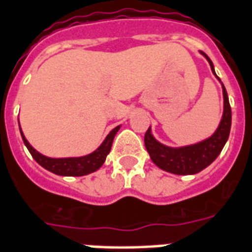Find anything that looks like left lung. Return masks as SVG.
<instances>
[{
    "label": "left lung",
    "instance_id": "8db88e82",
    "mask_svg": "<svg viewBox=\"0 0 252 252\" xmlns=\"http://www.w3.org/2000/svg\"><path fill=\"white\" fill-rule=\"evenodd\" d=\"M199 53L206 58L213 74L217 76L214 64L210 61V58L202 51H199ZM217 79L220 82L218 76H217ZM220 84H222V92H223V115L220 119V126L210 137H207L199 143L185 145V147H168L155 139V136L152 134L151 126H149V129L147 130L145 137H144V143H145V148L151 156V160L155 162L156 166L165 172L180 174V176L195 174V173H199L201 170L207 168L217 157L220 156L224 144L227 141L230 128H231V107L228 103L226 88L222 82Z\"/></svg>",
    "mask_w": 252,
    "mask_h": 252
}]
</instances>
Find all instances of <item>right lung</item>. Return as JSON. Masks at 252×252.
Masks as SVG:
<instances>
[{"instance_id": "obj_1", "label": "right lung", "mask_w": 252, "mask_h": 252, "mask_svg": "<svg viewBox=\"0 0 252 252\" xmlns=\"http://www.w3.org/2000/svg\"><path fill=\"white\" fill-rule=\"evenodd\" d=\"M19 124V120H18ZM120 126H118L116 128H113L104 141L99 145V148H96L95 151L86 155V156L80 157H61V158H55V157H47L45 155H42L38 151H35L34 148L30 145L26 137H25L24 132L19 126V132L24 140V144L30 152V155L32 158L41 165L42 168H45L46 170L58 174V176H70V177H80V176H87L90 173L96 172L97 169H100V166L104 164L105 158L108 156V153L111 152V147H112L113 139L118 133V130L120 129Z\"/></svg>"}]
</instances>
